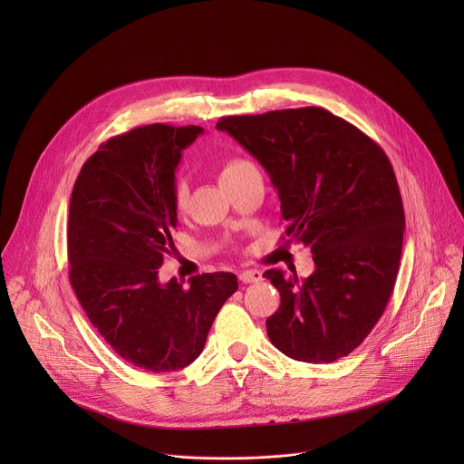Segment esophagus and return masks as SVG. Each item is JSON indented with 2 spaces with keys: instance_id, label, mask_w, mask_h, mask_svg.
I'll return each mask as SVG.
<instances>
[{
  "instance_id": "esophagus-1",
  "label": "esophagus",
  "mask_w": 464,
  "mask_h": 464,
  "mask_svg": "<svg viewBox=\"0 0 464 464\" xmlns=\"http://www.w3.org/2000/svg\"><path fill=\"white\" fill-rule=\"evenodd\" d=\"M238 279L242 283H258L262 279V274L258 270H244L238 274Z\"/></svg>"
}]
</instances>
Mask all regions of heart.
<instances>
[{
    "label": "heart",
    "instance_id": "b5f03b06",
    "mask_svg": "<svg viewBox=\"0 0 464 464\" xmlns=\"http://www.w3.org/2000/svg\"><path fill=\"white\" fill-rule=\"evenodd\" d=\"M251 170H256V167L249 160L227 158L220 167V181L222 185H227ZM172 204L178 213H183L188 206V185L179 176L174 179V185H172Z\"/></svg>",
    "mask_w": 464,
    "mask_h": 464
}]
</instances>
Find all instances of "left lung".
<instances>
[{
    "label": "left lung",
    "mask_w": 464,
    "mask_h": 464,
    "mask_svg": "<svg viewBox=\"0 0 464 464\" xmlns=\"http://www.w3.org/2000/svg\"><path fill=\"white\" fill-rule=\"evenodd\" d=\"M217 128L266 169L286 237L310 247V277H264L281 294L266 319L288 358L330 363L351 354L382 317L401 266L404 208L385 152L324 108L229 115Z\"/></svg>",
    "instance_id": "left-lung-1"
}]
</instances>
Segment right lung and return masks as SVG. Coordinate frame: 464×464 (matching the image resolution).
Here are the masks:
<instances>
[{
	"mask_svg": "<svg viewBox=\"0 0 464 464\" xmlns=\"http://www.w3.org/2000/svg\"><path fill=\"white\" fill-rule=\"evenodd\" d=\"M200 126L147 124L110 138L82 165L70 220V283L88 319L128 363L150 372L190 365L211 324L238 288L235 274L215 272L160 283L174 255V172Z\"/></svg>",
	"mask_w": 464,
	"mask_h": 464,
	"instance_id": "add662e5",
	"label": "right lung"
}]
</instances>
